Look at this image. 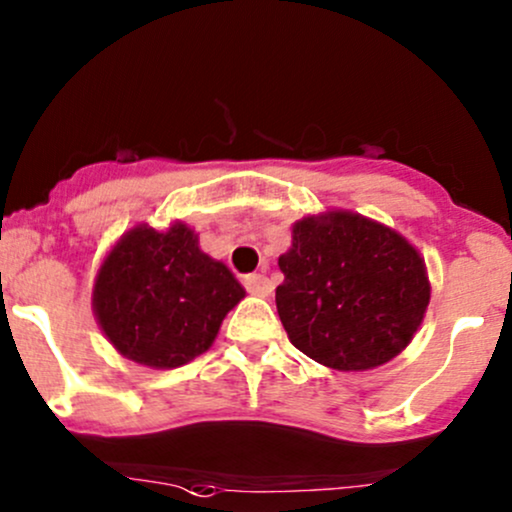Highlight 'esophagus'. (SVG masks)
<instances>
[{
    "label": "esophagus",
    "instance_id": "1",
    "mask_svg": "<svg viewBox=\"0 0 512 512\" xmlns=\"http://www.w3.org/2000/svg\"><path fill=\"white\" fill-rule=\"evenodd\" d=\"M245 289L255 297H270L272 294V282L265 274H247L245 277Z\"/></svg>",
    "mask_w": 512,
    "mask_h": 512
}]
</instances>
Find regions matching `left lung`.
<instances>
[{"instance_id":"8db88e82","label":"left lung","mask_w":512,"mask_h":512,"mask_svg":"<svg viewBox=\"0 0 512 512\" xmlns=\"http://www.w3.org/2000/svg\"><path fill=\"white\" fill-rule=\"evenodd\" d=\"M279 270L277 311L289 341L343 373L405 351L432 297L424 257L405 235L341 208L299 218Z\"/></svg>"}]
</instances>
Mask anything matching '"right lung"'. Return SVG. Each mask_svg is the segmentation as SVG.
<instances>
[{
  "instance_id": "right-lung-1",
  "label": "right lung",
  "mask_w": 512,
  "mask_h": 512,
  "mask_svg": "<svg viewBox=\"0 0 512 512\" xmlns=\"http://www.w3.org/2000/svg\"><path fill=\"white\" fill-rule=\"evenodd\" d=\"M245 289L198 245L184 220L157 230L139 223L120 235L100 262L93 314L122 358L157 370L206 353Z\"/></svg>"
}]
</instances>
